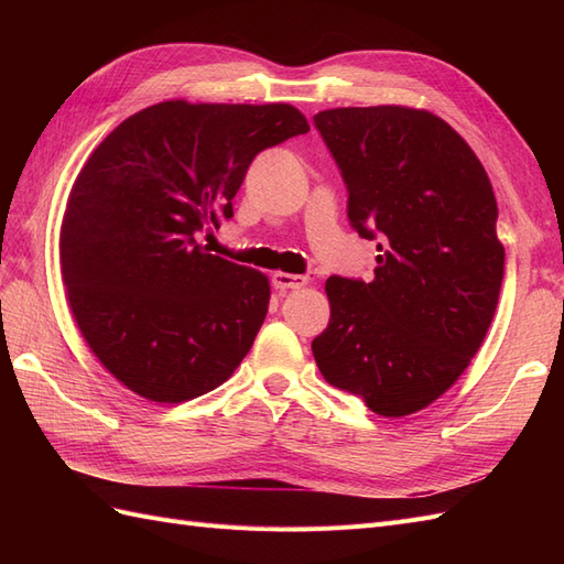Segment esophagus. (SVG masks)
<instances>
[{
  "mask_svg": "<svg viewBox=\"0 0 564 564\" xmlns=\"http://www.w3.org/2000/svg\"><path fill=\"white\" fill-rule=\"evenodd\" d=\"M305 284H308V278L305 275H289V272H275V275H272V286H275L282 294L296 292V289H301Z\"/></svg>",
  "mask_w": 564,
  "mask_h": 564,
  "instance_id": "1",
  "label": "esophagus"
}]
</instances>
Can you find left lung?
<instances>
[{
    "label": "left lung",
    "mask_w": 564,
    "mask_h": 564,
    "mask_svg": "<svg viewBox=\"0 0 564 564\" xmlns=\"http://www.w3.org/2000/svg\"><path fill=\"white\" fill-rule=\"evenodd\" d=\"M313 122L346 183L350 228L381 251L369 282L327 280L315 362L371 412L414 414L464 373L497 311L506 251L491 183L425 110L336 108Z\"/></svg>",
    "instance_id": "obj_1"
}]
</instances>
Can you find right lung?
<instances>
[{"mask_svg":"<svg viewBox=\"0 0 564 564\" xmlns=\"http://www.w3.org/2000/svg\"><path fill=\"white\" fill-rule=\"evenodd\" d=\"M286 104L166 100L124 119L79 172L61 228L67 301L94 355L152 402L224 383L268 313L263 272L204 251L261 150L308 133Z\"/></svg>","mask_w":564,"mask_h":564,"instance_id":"right-lung-1","label":"right lung"}]
</instances>
